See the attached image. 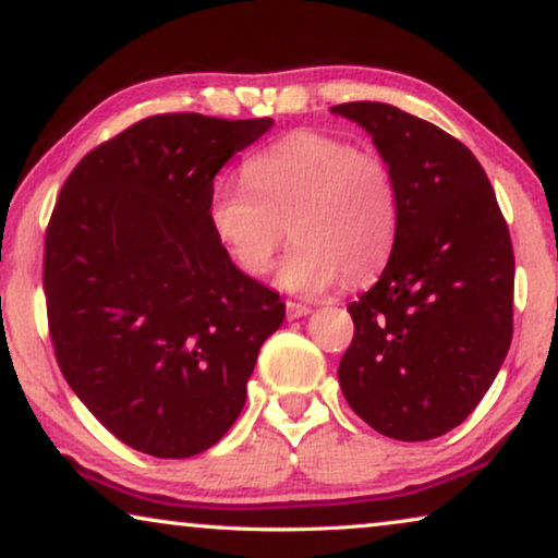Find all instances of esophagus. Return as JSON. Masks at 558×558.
Returning <instances> with one entry per match:
<instances>
[{
	"label": "esophagus",
	"instance_id": "34e87169",
	"mask_svg": "<svg viewBox=\"0 0 558 558\" xmlns=\"http://www.w3.org/2000/svg\"><path fill=\"white\" fill-rule=\"evenodd\" d=\"M312 312V306L306 304H299V302H287V319H299V317H306V314Z\"/></svg>",
	"mask_w": 558,
	"mask_h": 558
}]
</instances>
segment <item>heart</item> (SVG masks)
<instances>
[{"label":"heart","mask_w":558,"mask_h":558,"mask_svg":"<svg viewBox=\"0 0 558 558\" xmlns=\"http://www.w3.org/2000/svg\"><path fill=\"white\" fill-rule=\"evenodd\" d=\"M244 183L214 185L208 226L248 277L271 269L287 223L296 244L279 284L289 292L317 294L342 277L360 284L390 259L400 196L375 153L322 131H294L246 160Z\"/></svg>","instance_id":"1"}]
</instances>
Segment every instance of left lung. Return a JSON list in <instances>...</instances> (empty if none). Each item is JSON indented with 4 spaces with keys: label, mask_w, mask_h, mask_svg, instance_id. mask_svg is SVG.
Here are the masks:
<instances>
[{
    "label": "left lung",
    "mask_w": 558,
    "mask_h": 558,
    "mask_svg": "<svg viewBox=\"0 0 558 558\" xmlns=\"http://www.w3.org/2000/svg\"><path fill=\"white\" fill-rule=\"evenodd\" d=\"M332 112L373 135L400 196L383 277L347 304L344 400L395 440H430L473 413L513 337V246L478 158L438 125L385 102Z\"/></svg>",
    "instance_id": "obj_1"
}]
</instances>
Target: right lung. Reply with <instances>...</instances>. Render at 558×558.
<instances>
[{
    "label": "right lung",
    "instance_id": "1",
    "mask_svg": "<svg viewBox=\"0 0 558 558\" xmlns=\"http://www.w3.org/2000/svg\"><path fill=\"white\" fill-rule=\"evenodd\" d=\"M271 125L145 118L87 153L54 204L43 274L54 357L85 408L141 453L216 446L284 322L279 294L233 266L208 226L216 173Z\"/></svg>",
    "mask_w": 558,
    "mask_h": 558
}]
</instances>
